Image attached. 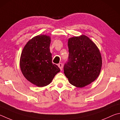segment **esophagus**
<instances>
[{
	"label": "esophagus",
	"instance_id": "34e87169",
	"mask_svg": "<svg viewBox=\"0 0 120 120\" xmlns=\"http://www.w3.org/2000/svg\"><path fill=\"white\" fill-rule=\"evenodd\" d=\"M58 66L59 68H60V70L62 71V69H63V65H62V63H59L58 65Z\"/></svg>",
	"mask_w": 120,
	"mask_h": 120
}]
</instances>
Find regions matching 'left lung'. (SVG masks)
Instances as JSON below:
<instances>
[{"mask_svg":"<svg viewBox=\"0 0 120 120\" xmlns=\"http://www.w3.org/2000/svg\"><path fill=\"white\" fill-rule=\"evenodd\" d=\"M69 56L64 74L71 84L83 87L98 78L102 68L101 55L97 46L85 35L68 39Z\"/></svg>","mask_w":120,"mask_h":120,"instance_id":"left-lung-1","label":"left lung"}]
</instances>
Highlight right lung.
<instances>
[{
	"mask_svg": "<svg viewBox=\"0 0 120 120\" xmlns=\"http://www.w3.org/2000/svg\"><path fill=\"white\" fill-rule=\"evenodd\" d=\"M50 37L39 35L27 42L20 59V68L27 80L38 87L51 83L60 69L52 63L49 46Z\"/></svg>",
	"mask_w": 120,
	"mask_h": 120,
	"instance_id": "obj_1",
	"label": "right lung"
}]
</instances>
